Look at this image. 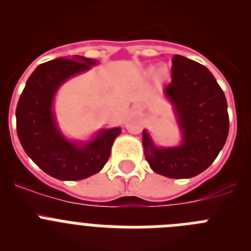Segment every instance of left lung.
Wrapping results in <instances>:
<instances>
[{"label": "left lung", "instance_id": "obj_1", "mask_svg": "<svg viewBox=\"0 0 251 251\" xmlns=\"http://www.w3.org/2000/svg\"><path fill=\"white\" fill-rule=\"evenodd\" d=\"M172 81L165 93L183 133L179 147L157 148L142 133L145 156L154 172L170 178H190L210 167L229 134L225 94L206 66L175 55Z\"/></svg>", "mask_w": 251, "mask_h": 251}]
</instances>
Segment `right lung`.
Masks as SVG:
<instances>
[{"instance_id":"right-lung-1","label":"right lung","mask_w":251,"mask_h":251,"mask_svg":"<svg viewBox=\"0 0 251 251\" xmlns=\"http://www.w3.org/2000/svg\"><path fill=\"white\" fill-rule=\"evenodd\" d=\"M95 60L59 57L35 69L16 108L17 136L26 154L45 174L57 179H83L97 174L106 163L121 128L100 132L94 141L76 145L66 141L55 124L52 99L66 79L85 72Z\"/></svg>"}]
</instances>
